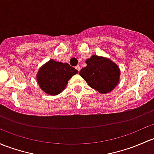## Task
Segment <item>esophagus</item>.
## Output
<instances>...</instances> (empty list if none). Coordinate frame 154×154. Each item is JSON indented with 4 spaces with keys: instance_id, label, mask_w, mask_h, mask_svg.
I'll list each match as a JSON object with an SVG mask.
<instances>
[{
    "instance_id": "1",
    "label": "esophagus",
    "mask_w": 154,
    "mask_h": 154,
    "mask_svg": "<svg viewBox=\"0 0 154 154\" xmlns=\"http://www.w3.org/2000/svg\"><path fill=\"white\" fill-rule=\"evenodd\" d=\"M75 69H77V70L78 71V72H80V66H79V65H77V66H75Z\"/></svg>"
}]
</instances>
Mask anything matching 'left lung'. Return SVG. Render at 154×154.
Returning <instances> with one entry per match:
<instances>
[{
    "mask_svg": "<svg viewBox=\"0 0 154 154\" xmlns=\"http://www.w3.org/2000/svg\"><path fill=\"white\" fill-rule=\"evenodd\" d=\"M85 63L87 66L80 70V75L91 88L102 94L108 93L115 88L120 72L114 63L97 55H93Z\"/></svg>",
    "mask_w": 154,
    "mask_h": 154,
    "instance_id": "obj_1",
    "label": "left lung"
}]
</instances>
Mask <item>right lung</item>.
<instances>
[{"instance_id": "1", "label": "right lung", "mask_w": 154, "mask_h": 154, "mask_svg": "<svg viewBox=\"0 0 154 154\" xmlns=\"http://www.w3.org/2000/svg\"><path fill=\"white\" fill-rule=\"evenodd\" d=\"M78 71L68 63L51 60L39 70L37 80L40 88L50 95H57L63 91L69 79Z\"/></svg>"}]
</instances>
